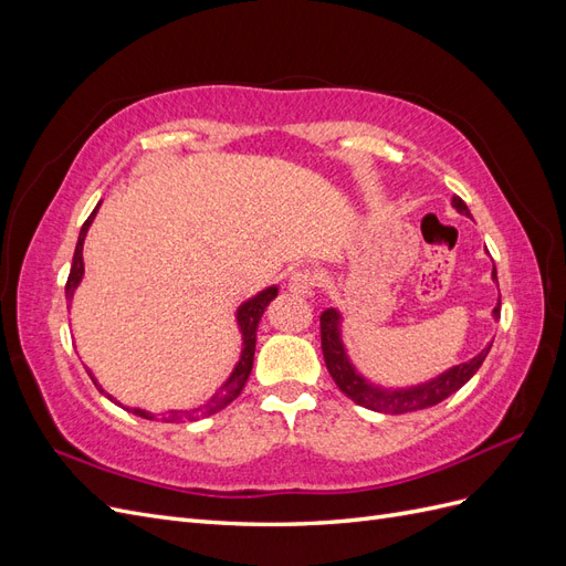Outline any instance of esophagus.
Listing matches in <instances>:
<instances>
[{"mask_svg":"<svg viewBox=\"0 0 566 566\" xmlns=\"http://www.w3.org/2000/svg\"><path fill=\"white\" fill-rule=\"evenodd\" d=\"M316 283H318L316 271L310 269V266H302V269L290 273L287 290H290V293H295V295H310L312 290L316 287Z\"/></svg>","mask_w":566,"mask_h":566,"instance_id":"obj_1","label":"esophagus"}]
</instances>
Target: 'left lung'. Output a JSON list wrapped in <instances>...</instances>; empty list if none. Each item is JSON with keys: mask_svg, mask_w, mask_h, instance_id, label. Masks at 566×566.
<instances>
[{"mask_svg": "<svg viewBox=\"0 0 566 566\" xmlns=\"http://www.w3.org/2000/svg\"><path fill=\"white\" fill-rule=\"evenodd\" d=\"M453 208L460 214H470L468 205L462 202L458 196H453ZM493 281H499V276H495V266H493ZM493 316L501 318V302L495 304ZM321 349H323L325 366H328V373L333 375V380L342 394H347L354 403L370 408V410H378V413L401 416V413H410V410H422V408L437 406L439 401L451 397V394L465 385L479 370V366L484 364L491 345L479 352L472 361L460 364L447 373H441L439 378L424 382V385H418V387H410V389H380V387L366 382L361 375L354 370V366L347 358L345 345H342L339 314L335 310H325L321 314Z\"/></svg>", "mask_w": 566, "mask_h": 566, "instance_id": "left-lung-1", "label": "left lung"}]
</instances>
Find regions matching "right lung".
<instances>
[{
  "mask_svg": "<svg viewBox=\"0 0 566 566\" xmlns=\"http://www.w3.org/2000/svg\"><path fill=\"white\" fill-rule=\"evenodd\" d=\"M96 210H98V205H96ZM96 210L90 214V219L84 221L82 229H80V238H77L75 254H73L71 276H67V283H65V297H67V300H73L75 287H77L80 281H82V273H84L82 245H84V235H87V231H90V227H92ZM276 295H279V287L273 285V287L262 290L260 295H254V297L248 300L245 304H241V310H238V314H235L238 328H241V333H243V354H241V361H238V366H235L233 373H231V378L219 387V391L214 394V397H212L208 403L200 406V408H193V410H172V413H167V416H163V418L148 413V410H144V408H127L129 413L139 416V418H146V420H163V422H184V420H186V422H188V420H198V418H205V416H212V413H217V410L227 408V406L238 397V394L243 391V387H245V382H248V378H250L252 361H254V345H256V325H260V318H262L264 310H266L269 302H271L273 297H276ZM87 373H90V378L94 380L92 370H87ZM94 385L98 387V391H104L96 380H94ZM104 394H106V391H104ZM106 397H108L111 401H115V399L111 397V394H106ZM123 408H125V406H123Z\"/></svg>",
  "mask_w": 566,
  "mask_h": 566,
  "instance_id": "obj_1",
  "label": "right lung"
}]
</instances>
